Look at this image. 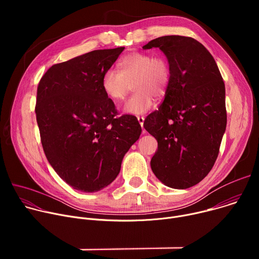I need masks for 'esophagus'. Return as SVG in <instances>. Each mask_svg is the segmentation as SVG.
Listing matches in <instances>:
<instances>
[{
	"label": "esophagus",
	"mask_w": 259,
	"mask_h": 259,
	"mask_svg": "<svg viewBox=\"0 0 259 259\" xmlns=\"http://www.w3.org/2000/svg\"><path fill=\"white\" fill-rule=\"evenodd\" d=\"M137 120H138V123L140 124V126L143 128V123H144V117L140 116V117H137ZM142 133H145V131L142 129Z\"/></svg>",
	"instance_id": "34e87169"
}]
</instances>
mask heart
Returning <instances> with one entry per match:
<instances>
[{"label":"heart","instance_id":"b5f03b06","mask_svg":"<svg viewBox=\"0 0 259 259\" xmlns=\"http://www.w3.org/2000/svg\"><path fill=\"white\" fill-rule=\"evenodd\" d=\"M119 70L109 68L104 71L101 87L113 102L122 103L131 91L133 96L125 105V112L142 115L154 105L155 98L165 96L171 81V66L163 56L149 52H132L118 63Z\"/></svg>","mask_w":259,"mask_h":259}]
</instances>
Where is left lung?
I'll return each mask as SVG.
<instances>
[{
	"instance_id": "left-lung-1",
	"label": "left lung",
	"mask_w": 259,
	"mask_h": 259,
	"mask_svg": "<svg viewBox=\"0 0 259 259\" xmlns=\"http://www.w3.org/2000/svg\"><path fill=\"white\" fill-rule=\"evenodd\" d=\"M153 47L167 56L171 81L159 109L143 123L158 141L151 167L166 186L189 189L217 159L227 127L225 82L213 56L191 36H160L142 48Z\"/></svg>"
}]
</instances>
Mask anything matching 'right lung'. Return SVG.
I'll return each instance as SVG.
<instances>
[{"label":"right lung","mask_w":259,"mask_h":259,"mask_svg":"<svg viewBox=\"0 0 259 259\" xmlns=\"http://www.w3.org/2000/svg\"><path fill=\"white\" fill-rule=\"evenodd\" d=\"M124 49L94 50L53 64L38 85L34 110L44 153L78 191L97 192L114 181L141 133L136 117H118L101 87L104 71Z\"/></svg>","instance_id":"add662e5"}]
</instances>
